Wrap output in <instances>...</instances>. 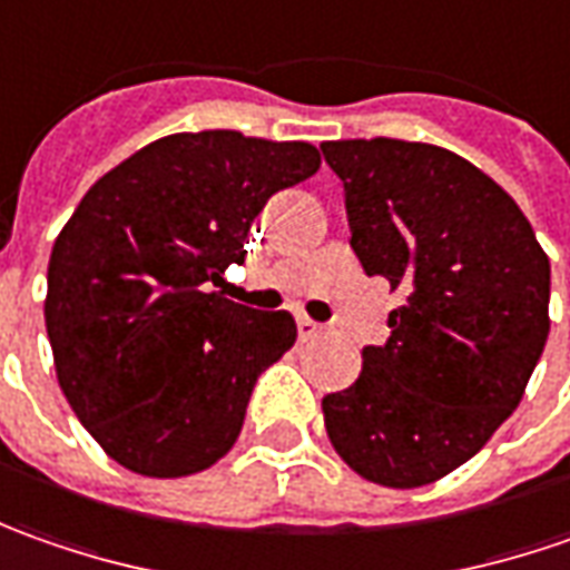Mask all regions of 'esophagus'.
<instances>
[{
	"instance_id": "obj_1",
	"label": "esophagus",
	"mask_w": 570,
	"mask_h": 570,
	"mask_svg": "<svg viewBox=\"0 0 570 570\" xmlns=\"http://www.w3.org/2000/svg\"><path fill=\"white\" fill-rule=\"evenodd\" d=\"M296 327H299V337H303V341H308V337H318V334L324 331L322 324L312 322L308 315H299V318H296Z\"/></svg>"
}]
</instances>
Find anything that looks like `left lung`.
Masks as SVG:
<instances>
[{
  "label": "left lung",
  "instance_id": "left-lung-1",
  "mask_svg": "<svg viewBox=\"0 0 570 570\" xmlns=\"http://www.w3.org/2000/svg\"><path fill=\"white\" fill-rule=\"evenodd\" d=\"M322 154L363 271L403 293L387 344L322 401L324 429L363 480L429 485L518 410L549 337V258L514 198L451 150L353 138Z\"/></svg>",
  "mask_w": 570,
  "mask_h": 570
}]
</instances>
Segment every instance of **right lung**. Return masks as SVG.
<instances>
[{
	"label": "right lung",
	"instance_id": "right-lung-1",
	"mask_svg": "<svg viewBox=\"0 0 570 570\" xmlns=\"http://www.w3.org/2000/svg\"><path fill=\"white\" fill-rule=\"evenodd\" d=\"M318 167L308 141L179 131L75 207L52 246L43 315L59 387L112 461L176 480L236 444L252 387L296 344V322L210 286L246 262L267 198Z\"/></svg>",
	"mask_w": 570,
	"mask_h": 570
}]
</instances>
